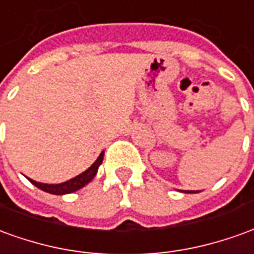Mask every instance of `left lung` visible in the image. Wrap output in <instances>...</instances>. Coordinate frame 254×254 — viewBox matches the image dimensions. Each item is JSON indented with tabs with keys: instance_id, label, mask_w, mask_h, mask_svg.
<instances>
[{
	"instance_id": "8db88e82",
	"label": "left lung",
	"mask_w": 254,
	"mask_h": 254,
	"mask_svg": "<svg viewBox=\"0 0 254 254\" xmlns=\"http://www.w3.org/2000/svg\"><path fill=\"white\" fill-rule=\"evenodd\" d=\"M184 192H194V191H184ZM196 192V191H195Z\"/></svg>"
}]
</instances>
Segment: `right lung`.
I'll return each mask as SVG.
<instances>
[{"label":"right lung","instance_id":"right-lung-1","mask_svg":"<svg viewBox=\"0 0 254 254\" xmlns=\"http://www.w3.org/2000/svg\"><path fill=\"white\" fill-rule=\"evenodd\" d=\"M103 157H104V151H102V154L99 155V158L95 161V164L92 165L89 169H86L84 173L78 175L77 177H74V179L68 180V182L60 183V184H44V183L34 182V180H31V179H28V180L33 183L35 187H38L40 190L45 191V192H49V194H70V192H74V191H77V190L82 189V187L86 186L93 177L96 176L97 169H99V166H100V164L103 162Z\"/></svg>","mask_w":254,"mask_h":254}]
</instances>
